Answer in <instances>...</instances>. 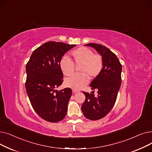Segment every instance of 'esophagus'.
I'll return each mask as SVG.
<instances>
[{
	"label": "esophagus",
	"instance_id": "1",
	"mask_svg": "<svg viewBox=\"0 0 152 152\" xmlns=\"http://www.w3.org/2000/svg\"><path fill=\"white\" fill-rule=\"evenodd\" d=\"M79 92V91H77V90H76V89H73V93H77V92Z\"/></svg>",
	"mask_w": 152,
	"mask_h": 152
}]
</instances>
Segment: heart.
<instances>
[{
  "instance_id": "heart-1",
  "label": "heart",
  "mask_w": 152,
  "mask_h": 152,
  "mask_svg": "<svg viewBox=\"0 0 152 152\" xmlns=\"http://www.w3.org/2000/svg\"><path fill=\"white\" fill-rule=\"evenodd\" d=\"M74 63L79 65V74H75L66 79L65 84L73 89H80L89 83V80L97 77L103 69L102 57L86 47H81L71 53ZM60 68L65 76H69L75 71V65L68 57H63L60 61Z\"/></svg>"
}]
</instances>
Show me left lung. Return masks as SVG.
Listing matches in <instances>:
<instances>
[{
    "mask_svg": "<svg viewBox=\"0 0 152 152\" xmlns=\"http://www.w3.org/2000/svg\"><path fill=\"white\" fill-rule=\"evenodd\" d=\"M86 45L93 47L102 57L103 66L100 75L91 82V89H98V95L83 92L86 100L81 107L84 116L91 120L105 117L113 107L121 84L122 65L116 55L107 47L94 43Z\"/></svg>",
    "mask_w": 152,
    "mask_h": 152,
    "instance_id": "left-lung-1",
    "label": "left lung"
}]
</instances>
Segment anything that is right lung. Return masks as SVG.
Masks as SVG:
<instances>
[{"instance_id":"add662e5","label":"right lung","mask_w":152,"mask_h":152,"mask_svg":"<svg viewBox=\"0 0 152 152\" xmlns=\"http://www.w3.org/2000/svg\"><path fill=\"white\" fill-rule=\"evenodd\" d=\"M75 45L50 41L32 53L26 64V90L36 113L44 120L57 123L65 117L72 94L70 88L55 90L63 82L60 61Z\"/></svg>"}]
</instances>
